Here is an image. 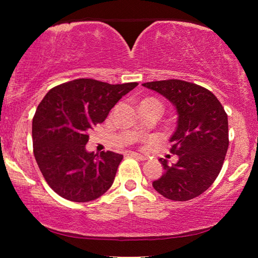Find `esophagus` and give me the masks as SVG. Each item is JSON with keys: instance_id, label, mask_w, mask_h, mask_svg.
I'll return each instance as SVG.
<instances>
[{"instance_id": "1", "label": "esophagus", "mask_w": 258, "mask_h": 258, "mask_svg": "<svg viewBox=\"0 0 258 258\" xmlns=\"http://www.w3.org/2000/svg\"><path fill=\"white\" fill-rule=\"evenodd\" d=\"M127 155H130L131 157H134V158H138L140 160H146L147 159L146 156H143L141 154H138V152H128Z\"/></svg>"}]
</instances>
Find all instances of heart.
<instances>
[{
    "label": "heart",
    "instance_id": "b5f03b06",
    "mask_svg": "<svg viewBox=\"0 0 258 258\" xmlns=\"http://www.w3.org/2000/svg\"><path fill=\"white\" fill-rule=\"evenodd\" d=\"M146 100H155V99H146ZM156 101H157V100H156Z\"/></svg>",
    "mask_w": 258,
    "mask_h": 258
}]
</instances>
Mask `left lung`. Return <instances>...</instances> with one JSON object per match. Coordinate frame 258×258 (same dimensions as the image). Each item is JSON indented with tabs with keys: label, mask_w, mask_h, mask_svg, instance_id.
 Wrapping results in <instances>:
<instances>
[{
	"label": "left lung",
	"mask_w": 258,
	"mask_h": 258,
	"mask_svg": "<svg viewBox=\"0 0 258 258\" xmlns=\"http://www.w3.org/2000/svg\"><path fill=\"white\" fill-rule=\"evenodd\" d=\"M163 95L176 109V127L169 142L178 156L175 164L159 161L164 174L152 182L154 189L175 202L198 197L213 184L229 147L228 115L211 91L181 80L142 84Z\"/></svg>",
	"instance_id": "8db88e82"
}]
</instances>
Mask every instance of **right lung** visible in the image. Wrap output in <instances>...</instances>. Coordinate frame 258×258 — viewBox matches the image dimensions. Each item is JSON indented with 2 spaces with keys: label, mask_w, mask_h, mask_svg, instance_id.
Here are the masks:
<instances>
[{
  "label": "right lung",
  "mask_w": 258,
  "mask_h": 258,
  "mask_svg": "<svg viewBox=\"0 0 258 258\" xmlns=\"http://www.w3.org/2000/svg\"><path fill=\"white\" fill-rule=\"evenodd\" d=\"M137 85L80 78L53 87L38 104L32 126L34 156L47 184L60 197L86 203L112 185L123 155L87 151L89 131L102 123Z\"/></svg>",
  "instance_id": "add662e5"
}]
</instances>
